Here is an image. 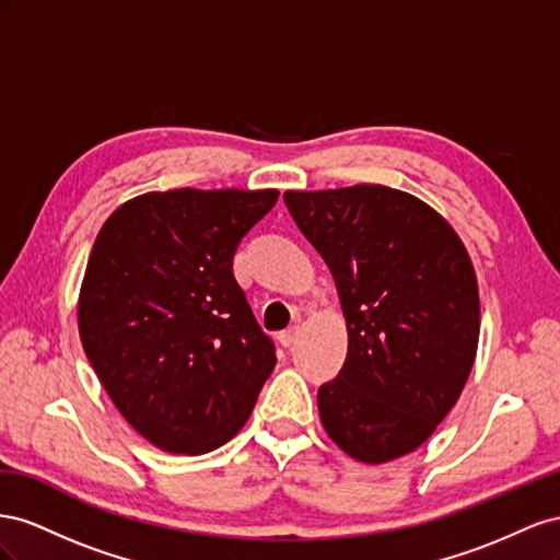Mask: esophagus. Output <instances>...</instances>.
Wrapping results in <instances>:
<instances>
[{"label": "esophagus", "instance_id": "34e87169", "mask_svg": "<svg viewBox=\"0 0 560 560\" xmlns=\"http://www.w3.org/2000/svg\"><path fill=\"white\" fill-rule=\"evenodd\" d=\"M298 332H300V326H291L289 330H281L279 332V342L283 347H291L295 340H298Z\"/></svg>", "mask_w": 560, "mask_h": 560}]
</instances>
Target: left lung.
<instances>
[{
	"label": "left lung",
	"mask_w": 560,
	"mask_h": 560,
	"mask_svg": "<svg viewBox=\"0 0 560 560\" xmlns=\"http://www.w3.org/2000/svg\"><path fill=\"white\" fill-rule=\"evenodd\" d=\"M283 201L330 267L347 322L342 371L318 387L326 434L365 465L404 457L471 373L481 302L469 253L448 220L394 187L289 189Z\"/></svg>",
	"instance_id": "left-lung-1"
}]
</instances>
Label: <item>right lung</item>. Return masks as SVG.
<instances>
[{"instance_id":"add662e5","label":"right lung","mask_w":560,"mask_h":560,"mask_svg":"<svg viewBox=\"0 0 560 560\" xmlns=\"http://www.w3.org/2000/svg\"><path fill=\"white\" fill-rule=\"evenodd\" d=\"M277 199V189L148 191L95 236L79 338L112 404L156 448L225 445L275 371L232 258Z\"/></svg>"}]
</instances>
